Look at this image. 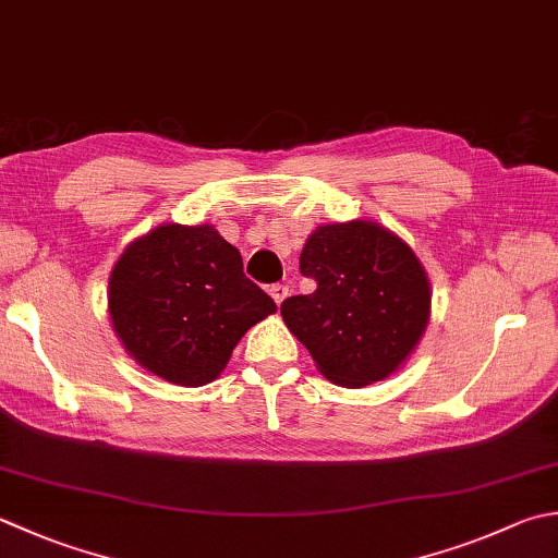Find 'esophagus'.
Wrapping results in <instances>:
<instances>
[{
	"instance_id": "esophagus-1",
	"label": "esophagus",
	"mask_w": 558,
	"mask_h": 558,
	"mask_svg": "<svg viewBox=\"0 0 558 558\" xmlns=\"http://www.w3.org/2000/svg\"><path fill=\"white\" fill-rule=\"evenodd\" d=\"M270 298L276 304H282V300L288 298V286H280V282H276V286H270Z\"/></svg>"
}]
</instances>
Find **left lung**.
Segmentation results:
<instances>
[{"instance_id":"obj_1","label":"left lung","mask_w":558,"mask_h":558,"mask_svg":"<svg viewBox=\"0 0 558 558\" xmlns=\"http://www.w3.org/2000/svg\"><path fill=\"white\" fill-rule=\"evenodd\" d=\"M300 270L316 288L280 314L326 379L365 387L407 363L430 319V282L403 239L369 220L322 225Z\"/></svg>"}]
</instances>
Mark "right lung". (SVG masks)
Here are the masks:
<instances>
[{"instance_id":"obj_1","label":"right lung","mask_w":558,"mask_h":558,"mask_svg":"<svg viewBox=\"0 0 558 558\" xmlns=\"http://www.w3.org/2000/svg\"><path fill=\"white\" fill-rule=\"evenodd\" d=\"M276 310L213 225L155 227L108 278V314L128 355L181 387L220 377L242 336Z\"/></svg>"}]
</instances>
